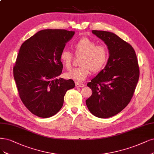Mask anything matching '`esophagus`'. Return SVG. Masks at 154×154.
Here are the masks:
<instances>
[{
	"label": "esophagus",
	"instance_id": "34e87169",
	"mask_svg": "<svg viewBox=\"0 0 154 154\" xmlns=\"http://www.w3.org/2000/svg\"><path fill=\"white\" fill-rule=\"evenodd\" d=\"M75 85H76V87L79 88V87H85V85L83 83H80V82H75Z\"/></svg>",
	"mask_w": 154,
	"mask_h": 154
}]
</instances>
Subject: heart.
I'll return each mask as SVG.
<instances>
[{
	"instance_id": "b5f03b06",
	"label": "heart",
	"mask_w": 154,
	"mask_h": 154,
	"mask_svg": "<svg viewBox=\"0 0 154 154\" xmlns=\"http://www.w3.org/2000/svg\"><path fill=\"white\" fill-rule=\"evenodd\" d=\"M75 55L82 56L79 65L81 66L72 69L65 74L67 79L77 82H82L91 74V72H97L106 65L108 59V50L104 45H97V43L87 37L81 38L74 45ZM73 55L69 51L63 50L60 54V60L66 69L71 67Z\"/></svg>"
}]
</instances>
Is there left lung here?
<instances>
[{
  "instance_id": "8db88e82",
  "label": "left lung",
  "mask_w": 154,
  "mask_h": 154,
  "mask_svg": "<svg viewBox=\"0 0 154 154\" xmlns=\"http://www.w3.org/2000/svg\"><path fill=\"white\" fill-rule=\"evenodd\" d=\"M92 32L107 45L109 57L105 67L87 83L92 94L86 100V104L92 115L106 119L120 113L131 101L140 69L130 44L110 32Z\"/></svg>"
}]
</instances>
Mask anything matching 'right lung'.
Listing matches in <instances>:
<instances>
[{"mask_svg": "<svg viewBox=\"0 0 154 154\" xmlns=\"http://www.w3.org/2000/svg\"><path fill=\"white\" fill-rule=\"evenodd\" d=\"M74 34L75 31L64 29L40 30L20 47L14 78L22 103L39 117L57 114L66 92L75 87L72 79L56 78L63 68L60 53Z\"/></svg>", "mask_w": 154, "mask_h": 154, "instance_id": "1", "label": "right lung"}]
</instances>
